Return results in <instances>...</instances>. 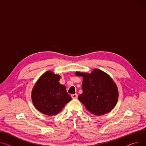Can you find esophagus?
Listing matches in <instances>:
<instances>
[{"label":"esophagus","mask_w":146,"mask_h":146,"mask_svg":"<svg viewBox=\"0 0 146 146\" xmlns=\"http://www.w3.org/2000/svg\"><path fill=\"white\" fill-rule=\"evenodd\" d=\"M77 97H78V95H77L76 94H72L71 95V97L73 98V99H75V98H76Z\"/></svg>","instance_id":"34e87169"}]
</instances>
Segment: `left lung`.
<instances>
[{"label": "left lung", "mask_w": 146, "mask_h": 146, "mask_svg": "<svg viewBox=\"0 0 146 146\" xmlns=\"http://www.w3.org/2000/svg\"><path fill=\"white\" fill-rule=\"evenodd\" d=\"M75 75L83 76L82 93L78 96V99L91 113L103 115L115 106L118 91L110 75L98 69L90 74L76 72Z\"/></svg>", "instance_id": "1"}]
</instances>
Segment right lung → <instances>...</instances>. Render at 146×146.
I'll list each match as a JSON object with an SVG mask.
<instances>
[{
    "label": "right lung",
    "instance_id": "right-lung-1",
    "mask_svg": "<svg viewBox=\"0 0 146 146\" xmlns=\"http://www.w3.org/2000/svg\"><path fill=\"white\" fill-rule=\"evenodd\" d=\"M59 75L47 71L33 88L32 101L40 113L49 116L56 115L72 100L65 86L59 83Z\"/></svg>",
    "mask_w": 146,
    "mask_h": 146
}]
</instances>
